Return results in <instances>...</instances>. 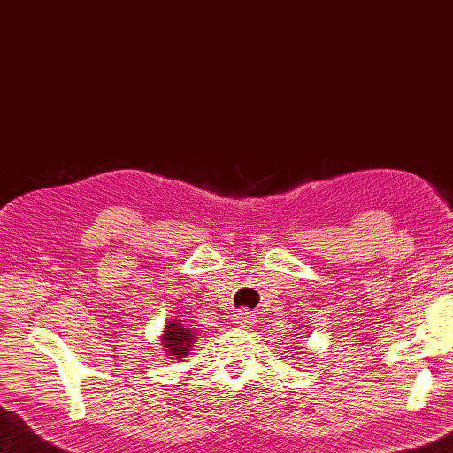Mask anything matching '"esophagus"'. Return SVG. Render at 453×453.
<instances>
[{"label": "esophagus", "instance_id": "34e87169", "mask_svg": "<svg viewBox=\"0 0 453 453\" xmlns=\"http://www.w3.org/2000/svg\"><path fill=\"white\" fill-rule=\"evenodd\" d=\"M254 312H250V311H234V315H233V320H234V325H238V326H250V325H254Z\"/></svg>", "mask_w": 453, "mask_h": 453}]
</instances>
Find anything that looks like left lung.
Returning a JSON list of instances; mask_svg holds the SVG:
<instances>
[{
  "label": "left lung",
  "instance_id": "1",
  "mask_svg": "<svg viewBox=\"0 0 453 453\" xmlns=\"http://www.w3.org/2000/svg\"><path fill=\"white\" fill-rule=\"evenodd\" d=\"M295 336H297V338H301V334H295ZM295 344V342H293ZM289 352H291V356H297L299 352H297V346H293L291 349H289Z\"/></svg>",
  "mask_w": 453,
  "mask_h": 453
}]
</instances>
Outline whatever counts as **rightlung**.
<instances>
[{
    "mask_svg": "<svg viewBox=\"0 0 453 453\" xmlns=\"http://www.w3.org/2000/svg\"><path fill=\"white\" fill-rule=\"evenodd\" d=\"M164 334L160 336L165 356L172 359H183L188 357L193 344L197 342V330L186 325V320L172 319L164 325Z\"/></svg>",
    "mask_w": 453,
    "mask_h": 453,
    "instance_id": "1",
    "label": "right lung"
}]
</instances>
